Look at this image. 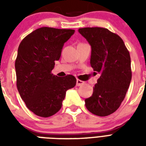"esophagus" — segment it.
I'll list each match as a JSON object with an SVG mask.
<instances>
[{"label": "esophagus", "mask_w": 146, "mask_h": 146, "mask_svg": "<svg viewBox=\"0 0 146 146\" xmlns=\"http://www.w3.org/2000/svg\"><path fill=\"white\" fill-rule=\"evenodd\" d=\"M85 82L82 80H76V86H81L82 85H84Z\"/></svg>", "instance_id": "esophagus-1"}]
</instances>
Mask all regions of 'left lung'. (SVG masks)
Wrapping results in <instances>:
<instances>
[{
  "label": "left lung",
  "mask_w": 146,
  "mask_h": 146,
  "mask_svg": "<svg viewBox=\"0 0 146 146\" xmlns=\"http://www.w3.org/2000/svg\"><path fill=\"white\" fill-rule=\"evenodd\" d=\"M78 31L91 45L90 64L101 75L92 96L85 100L86 107L95 115H110L119 108L130 84L129 53L122 38L108 29L86 27Z\"/></svg>",
  "instance_id": "1"
}]
</instances>
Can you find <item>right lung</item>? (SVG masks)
Listing matches in <instances>:
<instances>
[{
    "instance_id": "1",
    "label": "right lung",
    "mask_w": 146,
    "mask_h": 146,
    "mask_svg": "<svg viewBox=\"0 0 146 146\" xmlns=\"http://www.w3.org/2000/svg\"><path fill=\"white\" fill-rule=\"evenodd\" d=\"M73 29L42 27L22 40L15 61L17 86L29 110L42 117L60 111L66 92L73 88V76L58 77L51 73L64 43Z\"/></svg>"
}]
</instances>
